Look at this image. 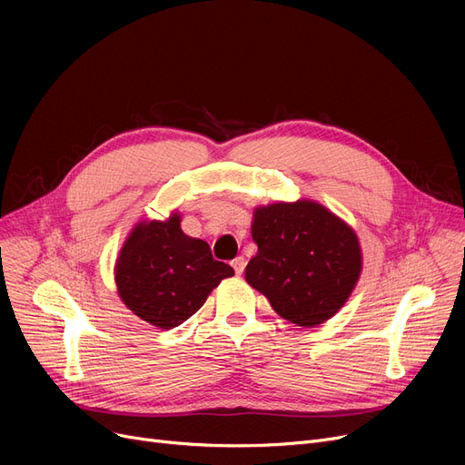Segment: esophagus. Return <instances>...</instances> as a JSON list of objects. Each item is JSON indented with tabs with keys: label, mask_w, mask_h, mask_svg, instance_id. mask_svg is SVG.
<instances>
[{
	"label": "esophagus",
	"mask_w": 465,
	"mask_h": 465,
	"mask_svg": "<svg viewBox=\"0 0 465 465\" xmlns=\"http://www.w3.org/2000/svg\"><path fill=\"white\" fill-rule=\"evenodd\" d=\"M245 265H247V262H245V258H242V256H237V258L232 262V267H233L237 275H241L242 272H245Z\"/></svg>",
	"instance_id": "34e87169"
}]
</instances>
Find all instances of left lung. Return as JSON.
I'll use <instances>...</instances> for the list:
<instances>
[{
    "instance_id": "8db88e82",
    "label": "left lung",
    "mask_w": 465,
    "mask_h": 465,
    "mask_svg": "<svg viewBox=\"0 0 465 465\" xmlns=\"http://www.w3.org/2000/svg\"><path fill=\"white\" fill-rule=\"evenodd\" d=\"M252 239L258 252L245 270L247 282L298 326L328 321L360 277L356 233L314 202L256 209Z\"/></svg>"
}]
</instances>
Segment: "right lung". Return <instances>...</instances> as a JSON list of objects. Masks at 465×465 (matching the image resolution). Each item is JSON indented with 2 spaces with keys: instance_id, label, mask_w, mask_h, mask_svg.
Wrapping results in <instances>:
<instances>
[{
  "instance_id": "1",
  "label": "right lung",
  "mask_w": 465,
  "mask_h": 465,
  "mask_svg": "<svg viewBox=\"0 0 465 465\" xmlns=\"http://www.w3.org/2000/svg\"><path fill=\"white\" fill-rule=\"evenodd\" d=\"M233 275L232 265L213 258L202 239L181 230L173 214L165 223L135 226L116 262L118 294L137 316L171 330L198 311L211 290Z\"/></svg>"
}]
</instances>
